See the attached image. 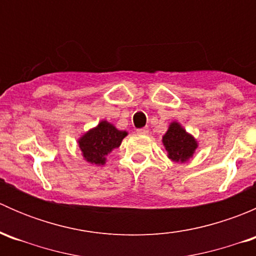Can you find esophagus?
Returning a JSON list of instances; mask_svg holds the SVG:
<instances>
[{
  "label": "esophagus",
  "mask_w": 256,
  "mask_h": 256,
  "mask_svg": "<svg viewBox=\"0 0 256 256\" xmlns=\"http://www.w3.org/2000/svg\"><path fill=\"white\" fill-rule=\"evenodd\" d=\"M138 134H141V135H147L148 134V128H138Z\"/></svg>",
  "instance_id": "obj_1"
}]
</instances>
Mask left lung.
<instances>
[{
    "label": "left lung",
    "mask_w": 256,
    "mask_h": 256,
    "mask_svg": "<svg viewBox=\"0 0 256 256\" xmlns=\"http://www.w3.org/2000/svg\"><path fill=\"white\" fill-rule=\"evenodd\" d=\"M162 142L168 152L170 158L176 162L187 161L197 148V142L194 138L188 135L177 122L170 125L168 131L162 138Z\"/></svg>",
    "instance_id": "8db88e82"
}]
</instances>
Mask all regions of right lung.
<instances>
[{
    "mask_svg": "<svg viewBox=\"0 0 256 256\" xmlns=\"http://www.w3.org/2000/svg\"><path fill=\"white\" fill-rule=\"evenodd\" d=\"M126 135V131H118L112 124L102 121L96 128L80 138L79 147L88 162L104 164L108 154L120 146Z\"/></svg>",
    "mask_w": 256,
    "mask_h": 256,
    "instance_id": "obj_1",
    "label": "right lung"
}]
</instances>
